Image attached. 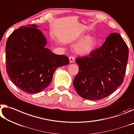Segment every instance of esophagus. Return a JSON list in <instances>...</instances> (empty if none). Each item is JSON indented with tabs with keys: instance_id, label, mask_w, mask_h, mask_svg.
I'll use <instances>...</instances> for the list:
<instances>
[{
	"instance_id": "esophagus-1",
	"label": "esophagus",
	"mask_w": 134,
	"mask_h": 134,
	"mask_svg": "<svg viewBox=\"0 0 134 134\" xmlns=\"http://www.w3.org/2000/svg\"><path fill=\"white\" fill-rule=\"evenodd\" d=\"M69 62L70 63H74L75 62V58L73 56H70L69 57Z\"/></svg>"
}]
</instances>
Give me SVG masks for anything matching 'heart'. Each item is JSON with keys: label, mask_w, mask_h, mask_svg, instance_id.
<instances>
[{"label": "heart", "mask_w": 134, "mask_h": 134, "mask_svg": "<svg viewBox=\"0 0 134 134\" xmlns=\"http://www.w3.org/2000/svg\"><path fill=\"white\" fill-rule=\"evenodd\" d=\"M85 36H82L78 38V40H81L76 45L75 50V52L79 54H88L92 52L93 47L95 44V39L94 37L89 36L85 38L84 40ZM83 40L82 41V40Z\"/></svg>", "instance_id": "b5f03b06"}]
</instances>
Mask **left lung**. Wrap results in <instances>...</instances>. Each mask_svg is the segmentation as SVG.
I'll return each instance as SVG.
<instances>
[{
  "instance_id": "left-lung-1",
  "label": "left lung",
  "mask_w": 134,
  "mask_h": 134,
  "mask_svg": "<svg viewBox=\"0 0 134 134\" xmlns=\"http://www.w3.org/2000/svg\"><path fill=\"white\" fill-rule=\"evenodd\" d=\"M129 50L118 33H111L88 56L76 58L79 71L73 84L85 99L97 100L112 94L124 81Z\"/></svg>"
}]
</instances>
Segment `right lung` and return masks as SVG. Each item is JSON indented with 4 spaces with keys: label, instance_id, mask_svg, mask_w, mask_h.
<instances>
[{
    "label": "right lung",
    "instance_id": "1",
    "mask_svg": "<svg viewBox=\"0 0 134 134\" xmlns=\"http://www.w3.org/2000/svg\"><path fill=\"white\" fill-rule=\"evenodd\" d=\"M35 24L22 26L8 37L6 44V71L12 82L26 93H38L50 82L58 67L69 58L46 48L47 40Z\"/></svg>",
    "mask_w": 134,
    "mask_h": 134
}]
</instances>
